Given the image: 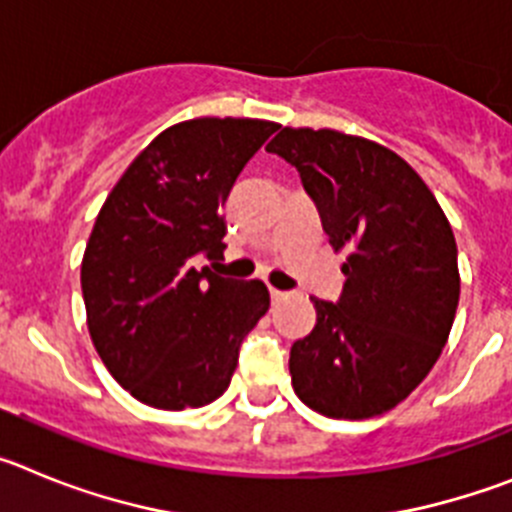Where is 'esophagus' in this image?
<instances>
[{
    "label": "esophagus",
    "mask_w": 512,
    "mask_h": 512,
    "mask_svg": "<svg viewBox=\"0 0 512 512\" xmlns=\"http://www.w3.org/2000/svg\"><path fill=\"white\" fill-rule=\"evenodd\" d=\"M271 295V302H282L284 297H287V292H279V289H269Z\"/></svg>",
    "instance_id": "esophagus-1"
}]
</instances>
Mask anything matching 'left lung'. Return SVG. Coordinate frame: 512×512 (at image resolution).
Instances as JSON below:
<instances>
[{"mask_svg": "<svg viewBox=\"0 0 512 512\" xmlns=\"http://www.w3.org/2000/svg\"><path fill=\"white\" fill-rule=\"evenodd\" d=\"M266 151L300 171L328 243L346 248L341 297H310L315 328L292 343V387L328 418L387 413L449 341L461 284L454 230L418 171L374 140L282 128Z\"/></svg>", "mask_w": 512, "mask_h": 512, "instance_id": "1", "label": "left lung"}]
</instances>
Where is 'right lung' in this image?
<instances>
[{
	"label": "right lung",
	"instance_id": "right-lung-1",
	"mask_svg": "<svg viewBox=\"0 0 512 512\" xmlns=\"http://www.w3.org/2000/svg\"><path fill=\"white\" fill-rule=\"evenodd\" d=\"M279 125L197 117L148 143L107 194L81 261L87 325L107 372L143 405L202 408L228 390L238 348L269 310L259 279L220 277L223 207Z\"/></svg>",
	"mask_w": 512,
	"mask_h": 512
}]
</instances>
